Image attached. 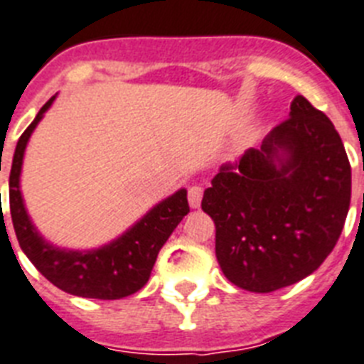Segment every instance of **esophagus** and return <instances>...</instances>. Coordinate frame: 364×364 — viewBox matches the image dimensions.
<instances>
[{"instance_id":"obj_1","label":"esophagus","mask_w":364,"mask_h":364,"mask_svg":"<svg viewBox=\"0 0 364 364\" xmlns=\"http://www.w3.org/2000/svg\"><path fill=\"white\" fill-rule=\"evenodd\" d=\"M202 196H203V188L200 187V185H192V187L188 188V203H191L192 209L200 208Z\"/></svg>"}]
</instances>
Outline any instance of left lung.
<instances>
[{
    "instance_id": "left-lung-1",
    "label": "left lung",
    "mask_w": 364,
    "mask_h": 364,
    "mask_svg": "<svg viewBox=\"0 0 364 364\" xmlns=\"http://www.w3.org/2000/svg\"><path fill=\"white\" fill-rule=\"evenodd\" d=\"M351 198L344 144L323 112L303 95L259 149L223 164L202 209L215 223L224 277L269 294L312 274L335 249Z\"/></svg>"
}]
</instances>
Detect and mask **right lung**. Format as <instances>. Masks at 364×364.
I'll list each match as a JSON object with an SVG mask.
<instances>
[{
	"label": "right lung",
	"instance_id": "right-lung-1",
	"mask_svg": "<svg viewBox=\"0 0 364 364\" xmlns=\"http://www.w3.org/2000/svg\"><path fill=\"white\" fill-rule=\"evenodd\" d=\"M54 100L55 97H52L38 110L14 149L9 176V205L16 239L38 273L59 289L90 299H121L136 294L149 280L159 250L191 211L187 191L179 188L176 194L159 202L125 233L99 249L69 250L48 243L26 211L20 191V173L29 138Z\"/></svg>",
	"mask_w": 364,
	"mask_h": 364
}]
</instances>
